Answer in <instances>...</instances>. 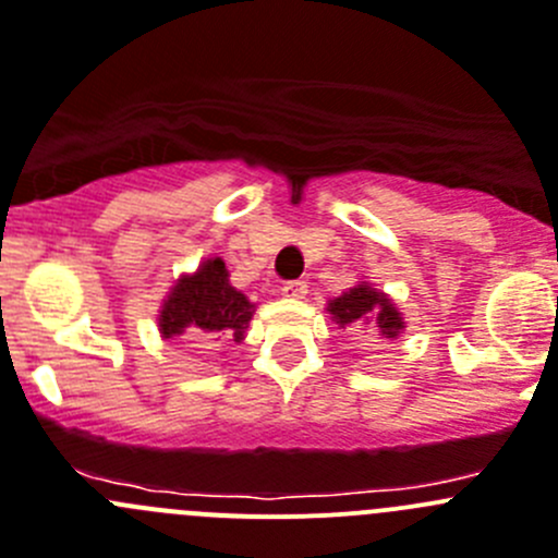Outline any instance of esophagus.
Returning a JSON list of instances; mask_svg holds the SVG:
<instances>
[{
  "mask_svg": "<svg viewBox=\"0 0 558 558\" xmlns=\"http://www.w3.org/2000/svg\"><path fill=\"white\" fill-rule=\"evenodd\" d=\"M280 294L289 296V300H303V296L308 294V283H305V280H286V283L280 286Z\"/></svg>",
  "mask_w": 558,
  "mask_h": 558,
  "instance_id": "34e87169",
  "label": "esophagus"
}]
</instances>
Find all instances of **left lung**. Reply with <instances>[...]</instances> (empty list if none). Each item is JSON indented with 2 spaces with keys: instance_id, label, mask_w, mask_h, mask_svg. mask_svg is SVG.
Here are the masks:
<instances>
[{
  "instance_id": "left-lung-1",
  "label": "left lung",
  "mask_w": 558,
  "mask_h": 558,
  "mask_svg": "<svg viewBox=\"0 0 558 558\" xmlns=\"http://www.w3.org/2000/svg\"><path fill=\"white\" fill-rule=\"evenodd\" d=\"M327 311H330V319L338 327H357L372 322V327H377L383 338H397L404 330L402 314L397 311V305L390 303L383 291L372 289L368 283H357L355 289L343 291L341 296L327 303Z\"/></svg>"
}]
</instances>
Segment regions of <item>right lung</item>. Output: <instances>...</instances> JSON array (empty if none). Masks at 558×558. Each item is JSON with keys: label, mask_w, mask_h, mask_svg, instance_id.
Instances as JSON below:
<instances>
[{"label": "right lung", "mask_w": 558, "mask_h": 558, "mask_svg": "<svg viewBox=\"0 0 558 558\" xmlns=\"http://www.w3.org/2000/svg\"><path fill=\"white\" fill-rule=\"evenodd\" d=\"M255 305L228 280L222 258H206L197 272L181 275L159 311L165 338L190 336L192 341H242Z\"/></svg>", "instance_id": "add662e5"}]
</instances>
